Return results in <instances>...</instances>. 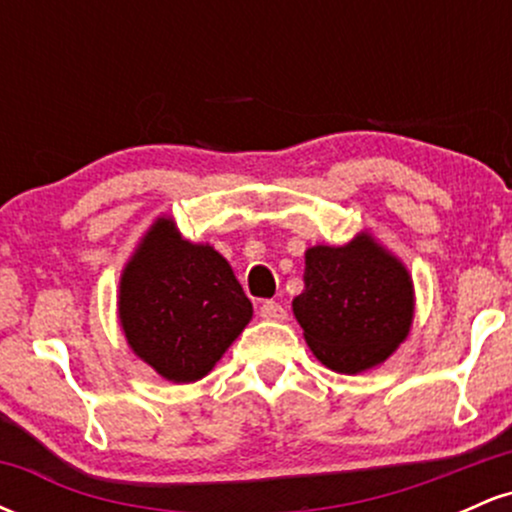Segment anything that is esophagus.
<instances>
[{
    "mask_svg": "<svg viewBox=\"0 0 512 512\" xmlns=\"http://www.w3.org/2000/svg\"><path fill=\"white\" fill-rule=\"evenodd\" d=\"M260 317H262V320L281 322V320H286V308L281 303H276V301H264L260 305Z\"/></svg>",
    "mask_w": 512,
    "mask_h": 512,
    "instance_id": "1",
    "label": "esophagus"
}]
</instances>
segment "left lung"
Returning <instances> with one entry per match:
<instances>
[{
	"instance_id": "left-lung-1",
	"label": "left lung",
	"mask_w": 512,
	"mask_h": 512,
	"mask_svg": "<svg viewBox=\"0 0 512 512\" xmlns=\"http://www.w3.org/2000/svg\"><path fill=\"white\" fill-rule=\"evenodd\" d=\"M305 289L293 298L313 354L337 373L383 363L407 337L414 298L402 262L358 236L344 248L305 252Z\"/></svg>"
}]
</instances>
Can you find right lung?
<instances>
[{
  "label": "right lung",
  "mask_w": 512,
  "mask_h": 512,
  "mask_svg": "<svg viewBox=\"0 0 512 512\" xmlns=\"http://www.w3.org/2000/svg\"><path fill=\"white\" fill-rule=\"evenodd\" d=\"M252 317L231 264L158 219L120 281V322L134 354L173 383L204 378Z\"/></svg>",
  "instance_id": "obj_1"
}]
</instances>
